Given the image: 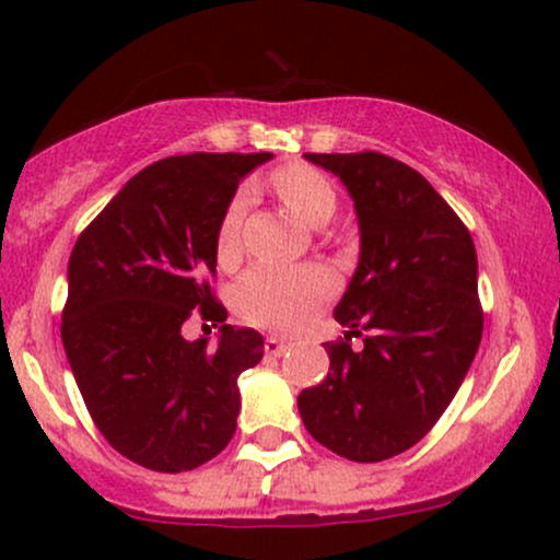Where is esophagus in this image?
<instances>
[{
    "label": "esophagus",
    "instance_id": "esophagus-1",
    "mask_svg": "<svg viewBox=\"0 0 560 560\" xmlns=\"http://www.w3.org/2000/svg\"><path fill=\"white\" fill-rule=\"evenodd\" d=\"M287 349H289L287 338H279V336L266 338V353H271V357H281V353H287Z\"/></svg>",
    "mask_w": 560,
    "mask_h": 560
}]
</instances>
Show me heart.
<instances>
[{"label": "heart", "instance_id": "heart-1", "mask_svg": "<svg viewBox=\"0 0 560 560\" xmlns=\"http://www.w3.org/2000/svg\"><path fill=\"white\" fill-rule=\"evenodd\" d=\"M271 186L284 207L310 228H323L336 211V188L323 173L310 165H287L276 170ZM250 194L237 190L232 196L222 224H219V256L228 258L237 250L240 224H243ZM336 281L323 266H256L235 289L237 310L247 320L264 328L292 330L307 320L317 304L328 300Z\"/></svg>", "mask_w": 560, "mask_h": 560}]
</instances>
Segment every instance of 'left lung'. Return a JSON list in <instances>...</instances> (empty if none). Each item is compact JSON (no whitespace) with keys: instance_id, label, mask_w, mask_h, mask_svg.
<instances>
[{"instance_id":"obj_1","label":"left lung","mask_w":560,"mask_h":560,"mask_svg":"<svg viewBox=\"0 0 560 560\" xmlns=\"http://www.w3.org/2000/svg\"><path fill=\"white\" fill-rule=\"evenodd\" d=\"M349 190L359 264L332 317L359 351L325 343L330 370L296 408L323 447L380 463L413 447L463 385L480 336L478 258L470 232L431 183L380 152L304 154Z\"/></svg>"}]
</instances>
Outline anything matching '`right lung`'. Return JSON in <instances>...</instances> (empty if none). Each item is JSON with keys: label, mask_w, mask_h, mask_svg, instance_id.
<instances>
[{"label": "right lung", "mask_w": 560, "mask_h": 560, "mask_svg": "<svg viewBox=\"0 0 560 560\" xmlns=\"http://www.w3.org/2000/svg\"><path fill=\"white\" fill-rule=\"evenodd\" d=\"M273 154L167 158L126 183L77 240L61 341L92 421L110 447L158 472L209 463L237 427V377L264 336L232 328L203 276L240 180ZM198 308L222 322L218 349L182 338Z\"/></svg>", "instance_id": "obj_1"}]
</instances>
